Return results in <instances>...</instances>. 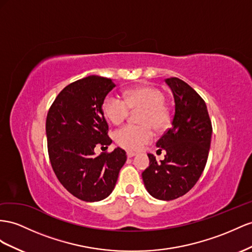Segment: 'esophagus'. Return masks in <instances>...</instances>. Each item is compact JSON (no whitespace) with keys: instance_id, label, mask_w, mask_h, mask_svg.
I'll use <instances>...</instances> for the list:
<instances>
[{"instance_id":"esophagus-1","label":"esophagus","mask_w":252,"mask_h":252,"mask_svg":"<svg viewBox=\"0 0 252 252\" xmlns=\"http://www.w3.org/2000/svg\"><path fill=\"white\" fill-rule=\"evenodd\" d=\"M126 155H127L128 158H132V157H134V156H135V154L132 153V152H127Z\"/></svg>"}]
</instances>
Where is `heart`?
Returning <instances> with one entry per match:
<instances>
[{
  "instance_id": "b5f03b06",
  "label": "heart",
  "mask_w": 252,
  "mask_h": 252,
  "mask_svg": "<svg viewBox=\"0 0 252 252\" xmlns=\"http://www.w3.org/2000/svg\"><path fill=\"white\" fill-rule=\"evenodd\" d=\"M165 96L158 88L152 86L135 87L125 92V99L115 94H108L103 101V111L112 124L119 125L127 117L130 109H143L139 126L125 125L113 134L117 144L128 149L138 151L151 141L155 130H161L168 123V112L164 103Z\"/></svg>"
}]
</instances>
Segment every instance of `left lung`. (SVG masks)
<instances>
[{"instance_id":"left-lung-1","label":"left lung","mask_w":252,"mask_h":252,"mask_svg":"<svg viewBox=\"0 0 252 252\" xmlns=\"http://www.w3.org/2000/svg\"><path fill=\"white\" fill-rule=\"evenodd\" d=\"M165 83L174 95L175 114L172 127L156 145L166 155L157 162L154 155L147 154L149 166L142 178L155 198L173 200L187 194L205 169L212 124L205 100L191 86L177 77L167 78Z\"/></svg>"}]
</instances>
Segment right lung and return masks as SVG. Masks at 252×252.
Here are the masks:
<instances>
[{"mask_svg":"<svg viewBox=\"0 0 252 252\" xmlns=\"http://www.w3.org/2000/svg\"><path fill=\"white\" fill-rule=\"evenodd\" d=\"M115 85L112 79L90 75L66 86L54 100L46 118L47 151L58 180L67 191L87 202L107 198L126 162L117 147L95 156L96 145L108 146V124L103 101Z\"/></svg>","mask_w":252,"mask_h":252,"instance_id":"add662e5","label":"right lung"}]
</instances>
